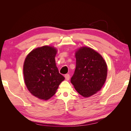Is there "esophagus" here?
Here are the masks:
<instances>
[{"label": "esophagus", "mask_w": 131, "mask_h": 131, "mask_svg": "<svg viewBox=\"0 0 131 131\" xmlns=\"http://www.w3.org/2000/svg\"><path fill=\"white\" fill-rule=\"evenodd\" d=\"M64 77H65V78H66L67 80H69V79H70V75L68 74H67L64 75Z\"/></svg>", "instance_id": "obj_1"}]
</instances>
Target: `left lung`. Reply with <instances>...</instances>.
Returning a JSON list of instances; mask_svg holds the SVG:
<instances>
[{
  "label": "left lung",
  "mask_w": 131,
  "mask_h": 131,
  "mask_svg": "<svg viewBox=\"0 0 131 131\" xmlns=\"http://www.w3.org/2000/svg\"><path fill=\"white\" fill-rule=\"evenodd\" d=\"M76 68L71 82L77 92L89 97L100 91L107 77V66L104 58L97 51L82 47L75 52Z\"/></svg>",
  "instance_id": "8db88e82"
}]
</instances>
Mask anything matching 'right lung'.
<instances>
[{"label":"right lung","mask_w":131,"mask_h":131,"mask_svg":"<svg viewBox=\"0 0 131 131\" xmlns=\"http://www.w3.org/2000/svg\"><path fill=\"white\" fill-rule=\"evenodd\" d=\"M57 52L53 47L43 46L33 50L25 59V84L31 94L41 100H47L52 97L65 79L56 65Z\"/></svg>","instance_id":"1"}]
</instances>
